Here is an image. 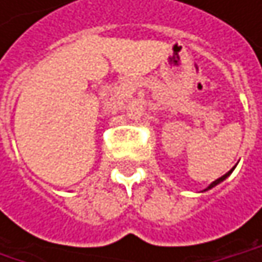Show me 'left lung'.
I'll return each mask as SVG.
<instances>
[{"label": "left lung", "mask_w": 262, "mask_h": 262, "mask_svg": "<svg viewBox=\"0 0 262 262\" xmlns=\"http://www.w3.org/2000/svg\"><path fill=\"white\" fill-rule=\"evenodd\" d=\"M231 173H232V170H231V171H228V173H226L225 176H222V178H219L217 181H214V182L211 183V185H209V186H208V188H206L205 191H208V189H211V188H214L215 185H219V183H220V182H223V181H225V179H226V178H228V176H229Z\"/></svg>", "instance_id": "8db88e82"}]
</instances>
